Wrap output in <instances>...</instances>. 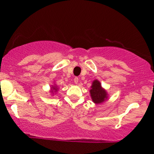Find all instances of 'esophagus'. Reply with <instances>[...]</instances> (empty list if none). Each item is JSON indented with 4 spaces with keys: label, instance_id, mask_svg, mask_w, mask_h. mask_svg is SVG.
Masks as SVG:
<instances>
[{
    "label": "esophagus",
    "instance_id": "esophagus-1",
    "mask_svg": "<svg viewBox=\"0 0 154 154\" xmlns=\"http://www.w3.org/2000/svg\"><path fill=\"white\" fill-rule=\"evenodd\" d=\"M74 81H75V84H78V82H79V78H78V77H75V78L74 79Z\"/></svg>",
    "mask_w": 154,
    "mask_h": 154
}]
</instances>
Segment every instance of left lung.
<instances>
[{
    "label": "left lung",
    "mask_w": 154,
    "mask_h": 154,
    "mask_svg": "<svg viewBox=\"0 0 154 154\" xmlns=\"http://www.w3.org/2000/svg\"><path fill=\"white\" fill-rule=\"evenodd\" d=\"M90 92H91L92 100L95 103L99 104L103 102L106 98H107L106 92L101 88V85L98 80L93 81Z\"/></svg>",
    "instance_id": "1"
}]
</instances>
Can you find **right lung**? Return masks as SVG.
Returning a JSON list of instances; mask_svg holds the SVG:
<instances>
[{"mask_svg": "<svg viewBox=\"0 0 154 154\" xmlns=\"http://www.w3.org/2000/svg\"><path fill=\"white\" fill-rule=\"evenodd\" d=\"M54 91H57V88H56V87H53L52 88V91H52V92H54Z\"/></svg>", "mask_w": 154, "mask_h": 154, "instance_id": "add662e5", "label": "right lung"}]
</instances>
